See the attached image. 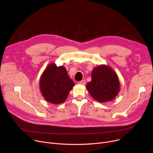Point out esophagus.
<instances>
[{"mask_svg":"<svg viewBox=\"0 0 153 153\" xmlns=\"http://www.w3.org/2000/svg\"><path fill=\"white\" fill-rule=\"evenodd\" d=\"M79 84H81V85H84L85 84V80H82L81 81H79L78 82Z\"/></svg>","mask_w":153,"mask_h":153,"instance_id":"obj_1","label":"esophagus"}]
</instances>
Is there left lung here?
<instances>
[{
    "mask_svg": "<svg viewBox=\"0 0 153 153\" xmlns=\"http://www.w3.org/2000/svg\"><path fill=\"white\" fill-rule=\"evenodd\" d=\"M86 88L92 97L103 103L114 100L120 90L117 74L111 67L101 64L92 71V80Z\"/></svg>",
    "mask_w": 153,
    "mask_h": 153,
    "instance_id": "left-lung-1",
    "label": "left lung"
}]
</instances>
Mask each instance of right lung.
Returning a JSON list of instances; mask_svg holds the SVG:
<instances>
[{"label":"right lung","instance_id":"obj_1","mask_svg":"<svg viewBox=\"0 0 153 153\" xmlns=\"http://www.w3.org/2000/svg\"><path fill=\"white\" fill-rule=\"evenodd\" d=\"M74 82L69 77L64 66L50 64L43 71L39 79V89L45 99L53 104L65 101Z\"/></svg>","mask_w":153,"mask_h":153}]
</instances>
